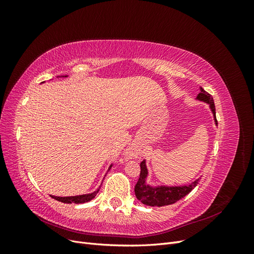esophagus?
<instances>
[{
  "mask_svg": "<svg viewBox=\"0 0 254 254\" xmlns=\"http://www.w3.org/2000/svg\"><path fill=\"white\" fill-rule=\"evenodd\" d=\"M126 155L128 157H133L135 155V149L133 147H129L127 150H126Z\"/></svg>",
  "mask_w": 254,
  "mask_h": 254,
  "instance_id": "34e87169",
  "label": "esophagus"
}]
</instances>
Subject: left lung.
Here are the masks:
<instances>
[{
	"instance_id": "1",
	"label": "left lung",
	"mask_w": 254,
	"mask_h": 254,
	"mask_svg": "<svg viewBox=\"0 0 254 254\" xmlns=\"http://www.w3.org/2000/svg\"><path fill=\"white\" fill-rule=\"evenodd\" d=\"M196 99L200 102H204L209 104L210 109L213 113L215 124L217 125L216 120V112H215V105L213 97L205 92L202 88H200V93H199L196 97ZM141 166V173L140 178L137 180L135 187H134V193L136 198L139 200L150 206H163L173 204L180 200L181 198L187 196L189 193H190L197 184L199 183V180L201 178L196 179L194 182H191L188 186H181V187H165V186H158V187H151L149 184L146 183V179L148 177V171L147 166H146V162L143 161L140 164Z\"/></svg>"
}]
</instances>
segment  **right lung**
<instances>
[{
	"label": "right lung",
	"mask_w": 254,
	"mask_h": 254,
	"mask_svg": "<svg viewBox=\"0 0 254 254\" xmlns=\"http://www.w3.org/2000/svg\"><path fill=\"white\" fill-rule=\"evenodd\" d=\"M61 77H66V75H65V76H61ZM111 167H112V164L110 165L108 171L111 170ZM99 188H101V187H99ZM98 190H99V189H97L96 190H94L93 193L84 194V195H78V196L58 197V196H53V195H51V197L54 198V199H56V200H58V201H60V202H64V203H84V202H88V201L92 200V199H93V198L96 196V194L98 193Z\"/></svg>",
	"instance_id": "add662e5"
}]
</instances>
